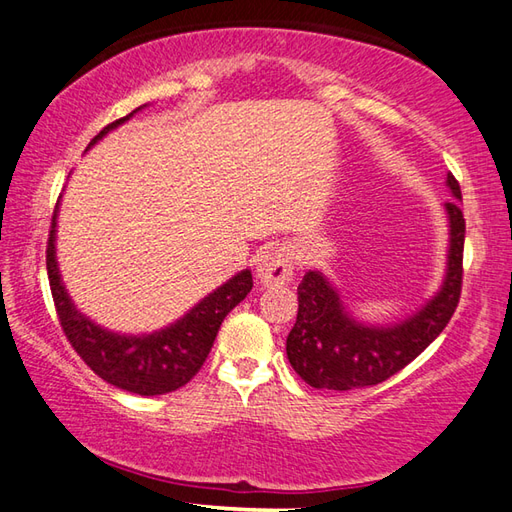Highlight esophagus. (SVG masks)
<instances>
[{"label":"esophagus","instance_id":"1","mask_svg":"<svg viewBox=\"0 0 512 512\" xmlns=\"http://www.w3.org/2000/svg\"><path fill=\"white\" fill-rule=\"evenodd\" d=\"M258 280L263 282L265 287H276L285 285L293 278V252L289 247H271L258 260L256 269Z\"/></svg>","mask_w":512,"mask_h":512}]
</instances>
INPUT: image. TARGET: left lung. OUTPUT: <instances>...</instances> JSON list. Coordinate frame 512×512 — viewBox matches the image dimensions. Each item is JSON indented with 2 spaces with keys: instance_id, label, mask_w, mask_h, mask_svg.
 I'll return each instance as SVG.
<instances>
[{
  "instance_id": "obj_1",
  "label": "left lung",
  "mask_w": 512,
  "mask_h": 512,
  "mask_svg": "<svg viewBox=\"0 0 512 512\" xmlns=\"http://www.w3.org/2000/svg\"><path fill=\"white\" fill-rule=\"evenodd\" d=\"M451 195L462 201L460 184L447 175ZM458 201H447L449 254L440 291L423 309L394 326L352 320L337 289L320 271H306L298 287V320L287 337L293 370L320 390H357L377 385L414 361L445 331L462 291L464 217Z\"/></svg>"
}]
</instances>
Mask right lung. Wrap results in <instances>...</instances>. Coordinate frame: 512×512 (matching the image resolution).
I'll use <instances>...</instances> for the list:
<instances>
[{
    "label": "right lung",
    "instance_id": "1",
    "mask_svg": "<svg viewBox=\"0 0 512 512\" xmlns=\"http://www.w3.org/2000/svg\"><path fill=\"white\" fill-rule=\"evenodd\" d=\"M140 109L142 107L135 111ZM135 111L107 124L89 142V146H94L109 131L127 122ZM56 212H59V203H56L52 214L48 249H45V267H48L56 315H59L67 342L78 352V357L100 379L133 394L155 396L175 392L181 385H186L201 370L203 361L208 359V352L225 315L252 291V271L245 269L241 274H236L217 291H212L199 304L192 306L181 320L162 328V331H155L151 335L111 333L78 311L65 291L59 265H56Z\"/></svg>",
    "mask_w": 512,
    "mask_h": 512
}]
</instances>
